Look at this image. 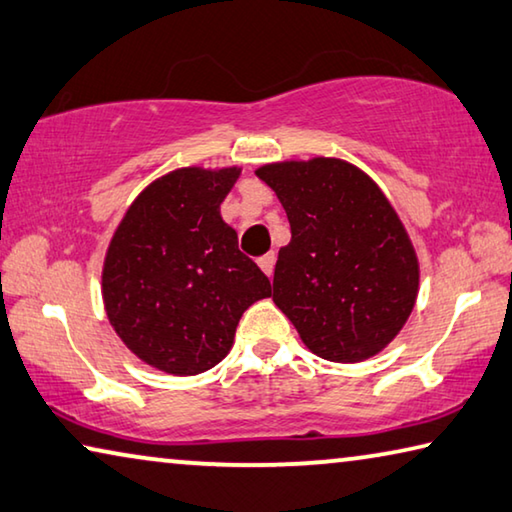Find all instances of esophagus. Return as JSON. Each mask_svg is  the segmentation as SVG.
I'll list each match as a JSON object with an SVG mask.
<instances>
[{"label":"esophagus","mask_w":512,"mask_h":512,"mask_svg":"<svg viewBox=\"0 0 512 512\" xmlns=\"http://www.w3.org/2000/svg\"><path fill=\"white\" fill-rule=\"evenodd\" d=\"M257 264H259V269H262L266 275H271L273 273V266H275V253H273V250H271V253H266V255L259 257Z\"/></svg>","instance_id":"esophagus-1"}]
</instances>
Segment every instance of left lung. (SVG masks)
Segmentation results:
<instances>
[{
	"label": "left lung",
	"mask_w": 512,
	"mask_h": 512,
	"mask_svg": "<svg viewBox=\"0 0 512 512\" xmlns=\"http://www.w3.org/2000/svg\"><path fill=\"white\" fill-rule=\"evenodd\" d=\"M285 207L273 303L303 344L330 362H364L415 310L419 259L380 186L337 157L287 159L257 170Z\"/></svg>",
	"instance_id": "1"
}]
</instances>
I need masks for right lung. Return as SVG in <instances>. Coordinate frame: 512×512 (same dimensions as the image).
I'll return each mask as SVG.
<instances>
[{"mask_svg": "<svg viewBox=\"0 0 512 512\" xmlns=\"http://www.w3.org/2000/svg\"><path fill=\"white\" fill-rule=\"evenodd\" d=\"M239 166H186L134 198L102 264L111 328L148 367L196 376L234 344L241 314L271 296V282L239 250L221 202Z\"/></svg>", "mask_w": 512, "mask_h": 512, "instance_id": "1", "label": "right lung"}]
</instances>
